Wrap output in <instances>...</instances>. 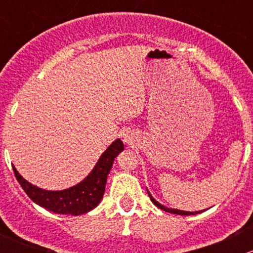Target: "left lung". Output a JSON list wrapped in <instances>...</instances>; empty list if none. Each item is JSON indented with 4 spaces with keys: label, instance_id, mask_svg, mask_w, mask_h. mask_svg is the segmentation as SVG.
Wrapping results in <instances>:
<instances>
[{
    "label": "left lung",
    "instance_id": "1",
    "mask_svg": "<svg viewBox=\"0 0 253 253\" xmlns=\"http://www.w3.org/2000/svg\"><path fill=\"white\" fill-rule=\"evenodd\" d=\"M148 195H149V197H150V200H152V202L154 203L155 206L158 207V208H160V209H163V211H168V213H174V214H180V215H195V214H197V213H200V211H178V209H171V208H167V207H164L163 205H160L159 202H157V201L154 200V198L152 197V196H150V193L148 192Z\"/></svg>",
    "mask_w": 253,
    "mask_h": 253
}]
</instances>
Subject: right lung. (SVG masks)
Segmentation results:
<instances>
[{"instance_id":"obj_1","label":"right lung","mask_w":253,"mask_h":253,"mask_svg":"<svg viewBox=\"0 0 253 253\" xmlns=\"http://www.w3.org/2000/svg\"><path fill=\"white\" fill-rule=\"evenodd\" d=\"M122 150L124 143L121 139H117L103 153L90 174L78 185L63 191H46L37 187L24 180L16 168H12L19 185L33 202L53 213L81 215L100 203L112 163Z\"/></svg>"}]
</instances>
